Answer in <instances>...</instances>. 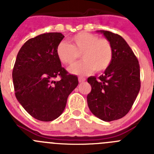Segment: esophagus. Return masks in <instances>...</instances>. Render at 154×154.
Returning <instances> with one entry per match:
<instances>
[{
  "instance_id": "34e87169",
  "label": "esophagus",
  "mask_w": 154,
  "mask_h": 154,
  "mask_svg": "<svg viewBox=\"0 0 154 154\" xmlns=\"http://www.w3.org/2000/svg\"><path fill=\"white\" fill-rule=\"evenodd\" d=\"M85 81V78H84V77H79V83H83Z\"/></svg>"
}]
</instances>
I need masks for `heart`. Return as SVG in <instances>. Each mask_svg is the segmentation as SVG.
Returning a JSON list of instances; mask_svg holds the SVG:
<instances>
[{"instance_id": "b5f03b06", "label": "heart", "mask_w": 154, "mask_h": 154, "mask_svg": "<svg viewBox=\"0 0 154 154\" xmlns=\"http://www.w3.org/2000/svg\"><path fill=\"white\" fill-rule=\"evenodd\" d=\"M58 60L64 65H72L81 55L82 62L69 68L75 75H88L94 70L101 72L109 68L113 58L109 41L88 32H80L70 38V45L61 42L56 48Z\"/></svg>"}]
</instances>
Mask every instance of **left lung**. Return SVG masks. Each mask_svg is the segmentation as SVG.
<instances>
[{
  "mask_svg": "<svg viewBox=\"0 0 154 154\" xmlns=\"http://www.w3.org/2000/svg\"><path fill=\"white\" fill-rule=\"evenodd\" d=\"M113 48V58L98 79L87 81L92 90L87 96L89 109L106 122L121 119L128 113L140 89V72L137 57L126 41L117 34L100 30Z\"/></svg>",
  "mask_w": 154,
  "mask_h": 154,
  "instance_id": "1",
  "label": "left lung"
}]
</instances>
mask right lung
<instances>
[{
	"instance_id": "add662e5",
	"label": "right lung",
	"mask_w": 154,
	"mask_h": 154,
	"mask_svg": "<svg viewBox=\"0 0 154 154\" xmlns=\"http://www.w3.org/2000/svg\"><path fill=\"white\" fill-rule=\"evenodd\" d=\"M59 32L38 35L19 50L12 78L15 96L35 119L52 121L63 112L68 96L78 85V77L62 67L56 48L64 38ZM60 77L59 81L54 79Z\"/></svg>"
}]
</instances>
